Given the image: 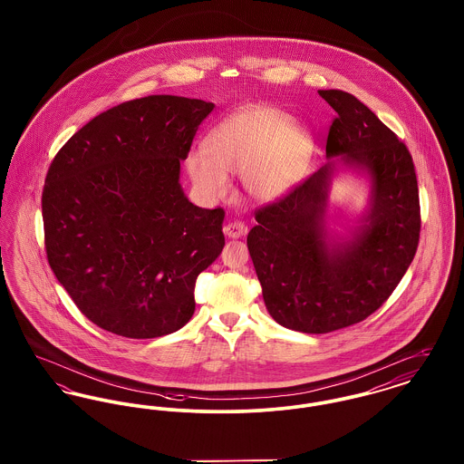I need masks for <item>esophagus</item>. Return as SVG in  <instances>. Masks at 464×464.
<instances>
[{
    "label": "esophagus",
    "instance_id": "34e87169",
    "mask_svg": "<svg viewBox=\"0 0 464 464\" xmlns=\"http://www.w3.org/2000/svg\"><path fill=\"white\" fill-rule=\"evenodd\" d=\"M224 235L227 238H242V237L246 235V226L242 224V222H238V220L229 222V224L224 226Z\"/></svg>",
    "mask_w": 464,
    "mask_h": 464
}]
</instances>
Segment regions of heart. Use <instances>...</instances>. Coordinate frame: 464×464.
Segmentation results:
<instances>
[{
	"mask_svg": "<svg viewBox=\"0 0 464 464\" xmlns=\"http://www.w3.org/2000/svg\"><path fill=\"white\" fill-rule=\"evenodd\" d=\"M312 149V133L289 111L259 105L218 122L205 138L203 150L186 158V171L208 199L229 192V175H244V188L254 201L273 203L298 184Z\"/></svg>",
	"mask_w": 464,
	"mask_h": 464,
	"instance_id": "1",
	"label": "heart"
}]
</instances>
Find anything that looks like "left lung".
<instances>
[{"mask_svg":"<svg viewBox=\"0 0 464 464\" xmlns=\"http://www.w3.org/2000/svg\"><path fill=\"white\" fill-rule=\"evenodd\" d=\"M338 115L327 163L291 194L257 210L246 246L263 300L280 326L323 334L353 326L391 296L415 256L419 189L409 149L355 96L319 91ZM367 180V207L342 232L328 214L332 180Z\"/></svg>","mask_w":464,"mask_h":464,"instance_id":"obj_1","label":"left lung"}]
</instances>
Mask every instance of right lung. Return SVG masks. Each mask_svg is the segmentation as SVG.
I'll return each mask as SVG.
<instances>
[{"label":"right lung","mask_w":464,"mask_h":464,"mask_svg":"<svg viewBox=\"0 0 464 464\" xmlns=\"http://www.w3.org/2000/svg\"><path fill=\"white\" fill-rule=\"evenodd\" d=\"M214 103L156 94L107 110L57 152L42 194L47 259L83 315L126 338L186 326L222 252L224 210L192 205L180 161Z\"/></svg>","instance_id":"right-lung-1"}]
</instances>
